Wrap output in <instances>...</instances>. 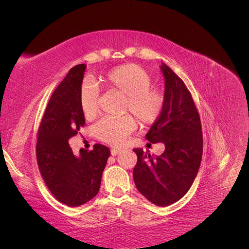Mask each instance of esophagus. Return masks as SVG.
<instances>
[{
    "instance_id": "34e87169",
    "label": "esophagus",
    "mask_w": 249,
    "mask_h": 249,
    "mask_svg": "<svg viewBox=\"0 0 249 249\" xmlns=\"http://www.w3.org/2000/svg\"><path fill=\"white\" fill-rule=\"evenodd\" d=\"M122 152H123V149H120V148H116V147L111 148V155L112 156H117L118 154H120Z\"/></svg>"
}]
</instances>
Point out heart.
Wrapping results in <instances>:
<instances>
[{
  "mask_svg": "<svg viewBox=\"0 0 249 249\" xmlns=\"http://www.w3.org/2000/svg\"><path fill=\"white\" fill-rule=\"evenodd\" d=\"M103 88L124 95V111H131L142 124H152L161 115L165 97L160 89L152 87V77L141 67L124 64L114 67L96 81ZM80 108L87 119L93 118L99 109V89L92 82H85L79 92ZM137 129L136 119L129 114L105 117L94 126L96 136L113 145H122Z\"/></svg>",
  "mask_w": 249,
  "mask_h": 249,
  "instance_id": "obj_1",
  "label": "heart"
}]
</instances>
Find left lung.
<instances>
[{"label": "left lung", "mask_w": 249, "mask_h": 249, "mask_svg": "<svg viewBox=\"0 0 249 249\" xmlns=\"http://www.w3.org/2000/svg\"><path fill=\"white\" fill-rule=\"evenodd\" d=\"M165 103L161 115L145 138L162 142L165 150L150 156L134 148L137 164L133 170L138 191L157 206L166 207L182 198L190 189L200 166L202 134L199 114L184 82L162 63Z\"/></svg>", "instance_id": "obj_1"}]
</instances>
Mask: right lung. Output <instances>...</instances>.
Listing matches in <instances>:
<instances>
[{"mask_svg": "<svg viewBox=\"0 0 249 249\" xmlns=\"http://www.w3.org/2000/svg\"><path fill=\"white\" fill-rule=\"evenodd\" d=\"M86 70L78 64L52 94L37 134L36 157L41 176L53 195L69 207H79L99 193L110 149L94 144L73 155L69 140L85 124L79 92Z\"/></svg>", "mask_w": 249, "mask_h": 249, "instance_id": "obj_1", "label": "right lung"}]
</instances>
